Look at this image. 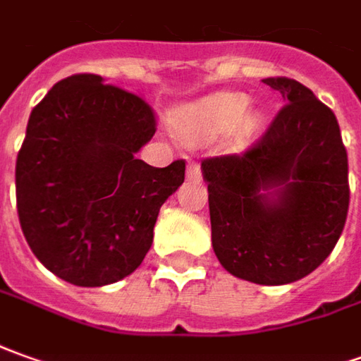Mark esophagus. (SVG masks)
I'll use <instances>...</instances> for the list:
<instances>
[{
    "mask_svg": "<svg viewBox=\"0 0 361 361\" xmlns=\"http://www.w3.org/2000/svg\"><path fill=\"white\" fill-rule=\"evenodd\" d=\"M186 178L192 180V183H198L202 178V171H200L198 163H188V166H186Z\"/></svg>",
    "mask_w": 361,
    "mask_h": 361,
    "instance_id": "1",
    "label": "esophagus"
}]
</instances>
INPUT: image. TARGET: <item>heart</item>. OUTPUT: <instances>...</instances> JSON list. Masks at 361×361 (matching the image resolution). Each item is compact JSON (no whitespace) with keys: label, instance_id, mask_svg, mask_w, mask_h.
Instances as JSON below:
<instances>
[{"label":"heart","instance_id":"1","mask_svg":"<svg viewBox=\"0 0 361 361\" xmlns=\"http://www.w3.org/2000/svg\"><path fill=\"white\" fill-rule=\"evenodd\" d=\"M247 108V98L238 92H218L178 108L171 116L175 135L185 143L198 145L218 137L235 123V137L245 139L259 126L257 111Z\"/></svg>","mask_w":361,"mask_h":361}]
</instances>
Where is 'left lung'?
Listing matches in <instances>:
<instances>
[{
    "label": "left lung",
    "mask_w": 361,
    "mask_h": 361,
    "mask_svg": "<svg viewBox=\"0 0 361 361\" xmlns=\"http://www.w3.org/2000/svg\"><path fill=\"white\" fill-rule=\"evenodd\" d=\"M261 82L279 92L283 108L252 147L204 159L202 175L224 269L285 285L312 273L340 240L350 204L348 153L334 111L312 90L285 76Z\"/></svg>",
    "instance_id": "1"
}]
</instances>
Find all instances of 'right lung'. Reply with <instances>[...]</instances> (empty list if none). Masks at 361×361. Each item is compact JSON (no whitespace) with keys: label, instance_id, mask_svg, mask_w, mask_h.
Instances as JSON below:
<instances>
[{"label":"right lung","instance_id":"obj_1","mask_svg":"<svg viewBox=\"0 0 361 361\" xmlns=\"http://www.w3.org/2000/svg\"><path fill=\"white\" fill-rule=\"evenodd\" d=\"M157 131L143 98L98 74L56 82L31 111L15 165L21 230L56 277L102 287L137 269L159 210L185 183V161L165 169L135 157Z\"/></svg>","mask_w":361,"mask_h":361}]
</instances>
